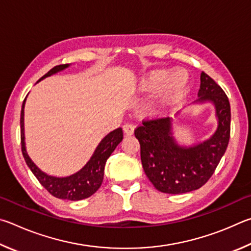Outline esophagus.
I'll return each instance as SVG.
<instances>
[{
  "label": "esophagus",
  "instance_id": "34e87169",
  "mask_svg": "<svg viewBox=\"0 0 251 251\" xmlns=\"http://www.w3.org/2000/svg\"><path fill=\"white\" fill-rule=\"evenodd\" d=\"M123 131L126 135H132L134 132V125H132L131 122H126L123 126Z\"/></svg>",
  "mask_w": 251,
  "mask_h": 251
}]
</instances>
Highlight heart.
Segmentation results:
<instances>
[{"label":"heart","instance_id":"b5f03b06","mask_svg":"<svg viewBox=\"0 0 251 251\" xmlns=\"http://www.w3.org/2000/svg\"><path fill=\"white\" fill-rule=\"evenodd\" d=\"M188 86V77L182 70L172 73L166 69H156L144 77L140 89L143 92H154L163 88L157 99V105L161 109L168 108L177 102L185 95Z\"/></svg>","mask_w":251,"mask_h":251}]
</instances>
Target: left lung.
<instances>
[{"label": "left lung", "mask_w": 251, "mask_h": 251, "mask_svg": "<svg viewBox=\"0 0 251 251\" xmlns=\"http://www.w3.org/2000/svg\"><path fill=\"white\" fill-rule=\"evenodd\" d=\"M200 99L210 101L216 109V132L192 148L179 147L172 135L170 118L148 119L134 130L141 148L144 172L156 190L168 194L199 190L212 177L226 152L230 138V104L221 86L207 74H201Z\"/></svg>", "instance_id": "left-lung-1"}]
</instances>
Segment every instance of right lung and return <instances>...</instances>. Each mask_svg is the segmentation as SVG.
<instances>
[{
	"instance_id": "right-lung-1",
	"label": "right lung",
	"mask_w": 251,
	"mask_h": 251,
	"mask_svg": "<svg viewBox=\"0 0 251 251\" xmlns=\"http://www.w3.org/2000/svg\"><path fill=\"white\" fill-rule=\"evenodd\" d=\"M68 66V64L55 66V67L51 68L47 74L44 75L39 80H42V79L50 76V75L57 72H60V70L67 68ZM25 99L23 101V105H22L21 111L22 153H23L26 164H27L33 174L36 176L38 182L41 183L52 196H55L57 199L60 200L80 201L83 199H87V197L91 196L92 194H95L103 181V171L105 162H107L108 157L111 155V153L114 151V149L117 148L118 144L122 141V129L118 128L116 130H113L112 132H110L108 135H105L104 139L99 143V146L97 147L94 155L91 156L89 162H88V163L76 174H73L67 177L50 176V175L42 172V171L33 163V161L29 159L27 152H26L24 142Z\"/></svg>"
}]
</instances>
